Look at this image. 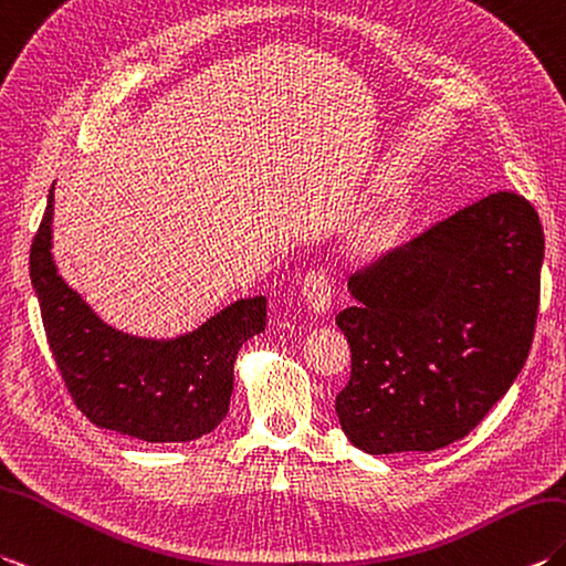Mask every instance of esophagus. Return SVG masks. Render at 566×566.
<instances>
[{"instance_id":"obj_1","label":"esophagus","mask_w":566,"mask_h":566,"mask_svg":"<svg viewBox=\"0 0 566 566\" xmlns=\"http://www.w3.org/2000/svg\"><path fill=\"white\" fill-rule=\"evenodd\" d=\"M301 296L313 313H325L333 304V282L325 270H308L301 280Z\"/></svg>"}]
</instances>
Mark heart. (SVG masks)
<instances>
[{
  "instance_id": "obj_1",
  "label": "heart",
  "mask_w": 566,
  "mask_h": 566,
  "mask_svg": "<svg viewBox=\"0 0 566 566\" xmlns=\"http://www.w3.org/2000/svg\"><path fill=\"white\" fill-rule=\"evenodd\" d=\"M384 239H386V233H376V235H374V241H371V245H374V248H376V245H380V241H384Z\"/></svg>"
}]
</instances>
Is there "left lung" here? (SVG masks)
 <instances>
[{"mask_svg":"<svg viewBox=\"0 0 566 566\" xmlns=\"http://www.w3.org/2000/svg\"><path fill=\"white\" fill-rule=\"evenodd\" d=\"M535 207L494 192L352 274L335 323L352 349L335 412L371 455L468 437L521 374L541 304Z\"/></svg>","mask_w":566,"mask_h":566,"instance_id":"8db88e82","label":"left lung"}]
</instances>
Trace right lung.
<instances>
[{"label": "right lung", "mask_w": 566, "mask_h": 566, "mask_svg": "<svg viewBox=\"0 0 566 566\" xmlns=\"http://www.w3.org/2000/svg\"><path fill=\"white\" fill-rule=\"evenodd\" d=\"M55 182L31 245V282L45 335L78 410L101 429L151 443H180L214 431L229 412L233 364L268 325V298L223 306L176 337H142L105 323L52 258Z\"/></svg>", "instance_id": "obj_1"}]
</instances>
